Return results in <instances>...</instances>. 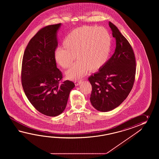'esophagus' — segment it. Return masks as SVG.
<instances>
[{
    "label": "esophagus",
    "mask_w": 159,
    "mask_h": 159,
    "mask_svg": "<svg viewBox=\"0 0 159 159\" xmlns=\"http://www.w3.org/2000/svg\"><path fill=\"white\" fill-rule=\"evenodd\" d=\"M81 82H82V81H81V80L75 81V86H78V85H80V84H81Z\"/></svg>",
    "instance_id": "1"
}]
</instances>
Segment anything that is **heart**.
Segmentation results:
<instances>
[{
    "mask_svg": "<svg viewBox=\"0 0 159 159\" xmlns=\"http://www.w3.org/2000/svg\"><path fill=\"white\" fill-rule=\"evenodd\" d=\"M63 47L56 49L54 59L66 69L76 56L78 61L65 73L66 78L74 80L83 77L89 69L95 71L104 65L111 52V40L104 28L84 26L72 30L63 41Z\"/></svg>",
    "mask_w": 159,
    "mask_h": 159,
    "instance_id": "heart-1",
    "label": "heart"
}]
</instances>
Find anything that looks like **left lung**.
Returning <instances> with one entry per match:
<instances>
[{
  "label": "left lung",
  "instance_id": "1",
  "mask_svg": "<svg viewBox=\"0 0 159 159\" xmlns=\"http://www.w3.org/2000/svg\"><path fill=\"white\" fill-rule=\"evenodd\" d=\"M116 39L115 52L99 71L89 78L91 105L102 112L111 111L125 100L132 89L136 73L135 54L129 41L109 21Z\"/></svg>",
  "mask_w": 159,
  "mask_h": 159
}]
</instances>
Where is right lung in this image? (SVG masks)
<instances>
[{"label":"right lung","mask_w":159,"mask_h":159,"mask_svg":"<svg viewBox=\"0 0 159 159\" xmlns=\"http://www.w3.org/2000/svg\"><path fill=\"white\" fill-rule=\"evenodd\" d=\"M61 26V23L51 25L39 30L27 45L22 62L24 93L37 111L49 116L62 113L75 86L68 80L60 84L62 75L54 59L57 32Z\"/></svg>","instance_id":"add662e5"}]
</instances>
